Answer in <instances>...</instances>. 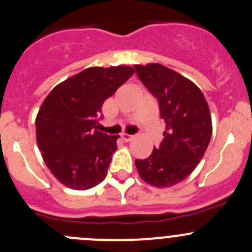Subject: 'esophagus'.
Listing matches in <instances>:
<instances>
[{"label":"esophagus","mask_w":252,"mask_h":252,"mask_svg":"<svg viewBox=\"0 0 252 252\" xmlns=\"http://www.w3.org/2000/svg\"><path fill=\"white\" fill-rule=\"evenodd\" d=\"M121 136L124 141H130L131 139H133V135H130V134H126V133H123Z\"/></svg>","instance_id":"obj_1"}]
</instances>
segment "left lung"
<instances>
[{
  "label": "left lung",
  "instance_id": "1",
  "mask_svg": "<svg viewBox=\"0 0 252 252\" xmlns=\"http://www.w3.org/2000/svg\"><path fill=\"white\" fill-rule=\"evenodd\" d=\"M144 86L156 97L166 130L148 158L135 160L139 176L155 187H171L191 175L212 136V117L201 90L161 64L134 65Z\"/></svg>",
  "mask_w": 252,
  "mask_h": 252
}]
</instances>
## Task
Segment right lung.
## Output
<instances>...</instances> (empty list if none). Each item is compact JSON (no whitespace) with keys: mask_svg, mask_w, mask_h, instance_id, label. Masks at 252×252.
<instances>
[{"mask_svg":"<svg viewBox=\"0 0 252 252\" xmlns=\"http://www.w3.org/2000/svg\"><path fill=\"white\" fill-rule=\"evenodd\" d=\"M130 66L89 67L51 90L35 119L36 143L49 170L72 189L106 178L119 135L96 130L102 106L131 75Z\"/></svg>","mask_w":252,"mask_h":252,"instance_id":"add662e5","label":"right lung"}]
</instances>
